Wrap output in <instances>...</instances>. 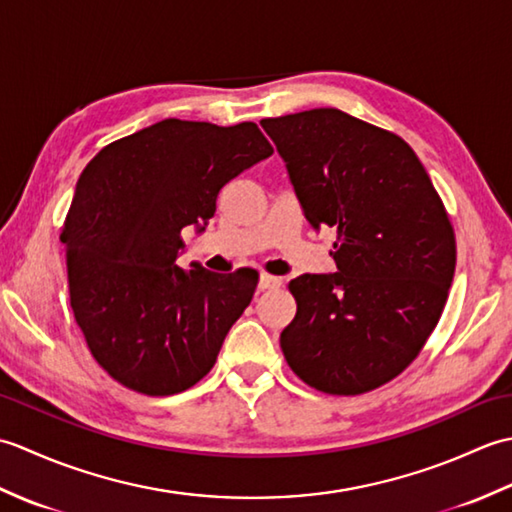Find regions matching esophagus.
I'll list each match as a JSON object with an SVG mask.
<instances>
[{"mask_svg":"<svg viewBox=\"0 0 512 512\" xmlns=\"http://www.w3.org/2000/svg\"><path fill=\"white\" fill-rule=\"evenodd\" d=\"M279 286H281V277L268 275V273L259 275V290H273V288H279Z\"/></svg>","mask_w":512,"mask_h":512,"instance_id":"obj_1","label":"esophagus"}]
</instances>
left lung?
<instances>
[{
  "instance_id": "8db88e82",
  "label": "left lung",
  "mask_w": 512,
  "mask_h": 512,
  "mask_svg": "<svg viewBox=\"0 0 512 512\" xmlns=\"http://www.w3.org/2000/svg\"><path fill=\"white\" fill-rule=\"evenodd\" d=\"M262 127L284 158L306 220L336 231L339 273L301 275L281 350L303 383L356 396L396 378L440 321L455 235L429 173L400 136L334 107Z\"/></svg>"
}]
</instances>
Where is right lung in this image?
Here are the masks:
<instances>
[{
  "label": "right lung",
  "mask_w": 512,
  "mask_h": 512,
  "mask_svg": "<svg viewBox=\"0 0 512 512\" xmlns=\"http://www.w3.org/2000/svg\"><path fill=\"white\" fill-rule=\"evenodd\" d=\"M270 154L255 123L165 118L83 169L61 231L70 306L96 363L121 385L171 396L211 372L259 275L200 264L184 273L182 228L204 231L224 184Z\"/></svg>",
  "instance_id": "1"
}]
</instances>
